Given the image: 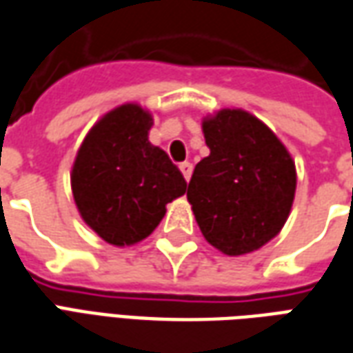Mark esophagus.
I'll return each mask as SVG.
<instances>
[{
	"label": "esophagus",
	"instance_id": "1",
	"mask_svg": "<svg viewBox=\"0 0 353 353\" xmlns=\"http://www.w3.org/2000/svg\"><path fill=\"white\" fill-rule=\"evenodd\" d=\"M179 170H181V174H183L185 181H189V179H191V174H192L191 162H183V164H179Z\"/></svg>",
	"mask_w": 353,
	"mask_h": 353
}]
</instances>
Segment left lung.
I'll return each mask as SVG.
<instances>
[{
	"mask_svg": "<svg viewBox=\"0 0 353 353\" xmlns=\"http://www.w3.org/2000/svg\"><path fill=\"white\" fill-rule=\"evenodd\" d=\"M210 154L192 172L187 200L215 250L238 257L280 234L295 200L296 170L288 147L244 109L204 117Z\"/></svg>",
	"mask_w": 353,
	"mask_h": 353,
	"instance_id": "obj_1",
	"label": "left lung"
}]
</instances>
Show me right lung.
Instances as JSON below:
<instances>
[{
	"instance_id": "right-lung-1",
	"label": "right lung",
	"mask_w": 353,
	"mask_h": 353,
	"mask_svg": "<svg viewBox=\"0 0 353 353\" xmlns=\"http://www.w3.org/2000/svg\"><path fill=\"white\" fill-rule=\"evenodd\" d=\"M151 111L139 103L111 109L88 130L72 166V192L83 221L117 248L145 240L187 181L149 141Z\"/></svg>"
}]
</instances>
